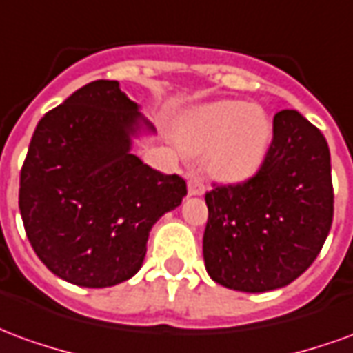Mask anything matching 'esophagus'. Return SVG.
I'll return each mask as SVG.
<instances>
[{
	"mask_svg": "<svg viewBox=\"0 0 353 353\" xmlns=\"http://www.w3.org/2000/svg\"><path fill=\"white\" fill-rule=\"evenodd\" d=\"M204 191H206V185L199 176L189 177V194L200 196V194H204Z\"/></svg>",
	"mask_w": 353,
	"mask_h": 353,
	"instance_id": "1",
	"label": "esophagus"
}]
</instances>
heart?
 <instances>
[{"mask_svg":"<svg viewBox=\"0 0 353 353\" xmlns=\"http://www.w3.org/2000/svg\"><path fill=\"white\" fill-rule=\"evenodd\" d=\"M270 138L272 126L265 111L236 100L194 109L179 126L185 153H208L210 172L225 179H240L259 168Z\"/></svg>","mask_w":353,"mask_h":353,"instance_id":"heart-1","label":"heart"}]
</instances>
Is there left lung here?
<instances>
[{
	"mask_svg": "<svg viewBox=\"0 0 353 353\" xmlns=\"http://www.w3.org/2000/svg\"><path fill=\"white\" fill-rule=\"evenodd\" d=\"M206 192L204 263L212 280L263 293L314 263L333 223L331 154L323 134L295 109L274 115L259 170Z\"/></svg>",
	"mask_w": 353,
	"mask_h": 353,
	"instance_id": "obj_1",
	"label": "left lung"
}]
</instances>
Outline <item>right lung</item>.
<instances>
[{"mask_svg":"<svg viewBox=\"0 0 353 353\" xmlns=\"http://www.w3.org/2000/svg\"><path fill=\"white\" fill-rule=\"evenodd\" d=\"M139 119L117 81H92L45 113L32 136L20 215L37 257L70 283L109 288L132 278L151 227L187 194L183 177L130 153Z\"/></svg>","mask_w":353,"mask_h":353,"instance_id":"right-lung-1","label":"right lung"}]
</instances>
